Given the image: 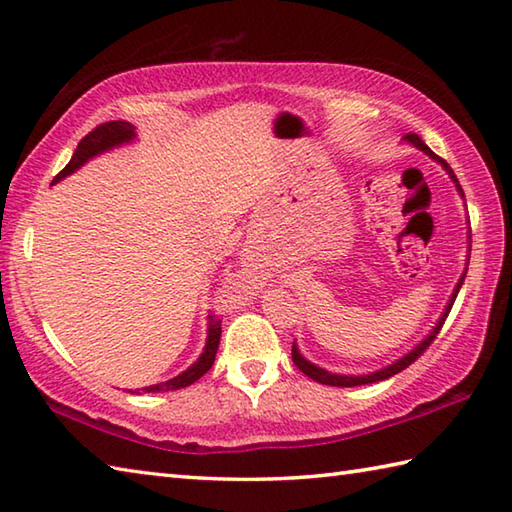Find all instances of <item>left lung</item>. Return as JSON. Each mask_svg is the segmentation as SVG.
<instances>
[{"mask_svg": "<svg viewBox=\"0 0 512 512\" xmlns=\"http://www.w3.org/2000/svg\"><path fill=\"white\" fill-rule=\"evenodd\" d=\"M404 142L406 144H410V146H415L417 150H422L424 155H428L430 159H435V162L442 166L444 170H446V175L450 177V182L455 184V188H457V193H459V197L464 199V190H462V186H459V182H457V177H455V173H453V168H450L442 157H437L433 150H430L426 144H424V139L419 137V135H406L404 137ZM468 226H470V222H468ZM468 262H470V235H468V255H466V268H464V273H462V277L457 279V284H455V288H453V295H450V299H448V304H446V308H444V313L439 315V319H437V324L430 328V333L422 339V342H419L415 348H410L406 355H402L399 359H395L393 364H388V366H382V368H377V370H373V373H364V375H342V373H330V370H326V368H322V366H317V364H313V362H308V359L299 353V346H297V342H293V362H295V366L302 370V373L306 375V377H310L313 379V382H319V384H326V386H339V388H353V386H366V384H375V382H384V379H388V377H393V375H397V373H402L404 368H408L410 364L415 362V359L424 353V350L433 344V339L437 337V333L439 330H442V326H444V322H446V317H448V313H450V308H453V304H455V299H457V293H459V288H462V284H464V279H466V270H468Z\"/></svg>", "mask_w": 512, "mask_h": 512, "instance_id": "1", "label": "left lung"}]
</instances>
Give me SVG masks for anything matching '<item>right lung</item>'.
<instances>
[{
  "label": "right lung",
  "mask_w": 512,
  "mask_h": 512,
  "mask_svg": "<svg viewBox=\"0 0 512 512\" xmlns=\"http://www.w3.org/2000/svg\"><path fill=\"white\" fill-rule=\"evenodd\" d=\"M135 139H137L135 126L130 122H124V119H117V122H106L102 126H97L95 130H90L82 142L77 144L73 157H70V162L66 164L62 173L53 179V184L62 182V179H66L68 175H73L75 170L88 164L93 157L104 155V153H108V150H115L119 146L133 144ZM219 339H222V324H219L217 319H213V315H210L208 324H206V344H204L202 355H199L195 362L190 364L186 370H182L177 377L166 379V382H159L153 386H146V388H142V393H168V390H179V388L195 384L197 379L206 375L210 366H213L217 348H219ZM128 393H135V390H128ZM137 393H139V388H137Z\"/></svg>",
  "instance_id": "1"
}]
</instances>
